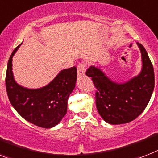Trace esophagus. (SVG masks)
I'll use <instances>...</instances> for the list:
<instances>
[{"mask_svg": "<svg viewBox=\"0 0 158 158\" xmlns=\"http://www.w3.org/2000/svg\"><path fill=\"white\" fill-rule=\"evenodd\" d=\"M86 65L84 63H79L77 67V72H78V76H83L85 75Z\"/></svg>", "mask_w": 158, "mask_h": 158, "instance_id": "34e87169", "label": "esophagus"}]
</instances>
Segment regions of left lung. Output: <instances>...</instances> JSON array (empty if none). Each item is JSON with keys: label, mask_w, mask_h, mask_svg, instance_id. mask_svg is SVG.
Instances as JSON below:
<instances>
[{"label": "left lung", "mask_w": 158, "mask_h": 158, "mask_svg": "<svg viewBox=\"0 0 158 158\" xmlns=\"http://www.w3.org/2000/svg\"><path fill=\"white\" fill-rule=\"evenodd\" d=\"M138 44L142 54L140 74L130 81L118 84L108 79L101 70L90 66L86 75L97 89L96 106L102 118L110 124H123L141 114L148 104L155 83L154 70L147 51Z\"/></svg>", "instance_id": "obj_1"}]
</instances>
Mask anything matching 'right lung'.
<instances>
[{
    "label": "right lung",
    "mask_w": 158,
    "mask_h": 158,
    "mask_svg": "<svg viewBox=\"0 0 158 158\" xmlns=\"http://www.w3.org/2000/svg\"><path fill=\"white\" fill-rule=\"evenodd\" d=\"M19 47L13 51L7 65L6 87L9 100L25 120L40 127H52L67 112L68 97L75 87L77 68L73 66L61 70L44 88H23L15 81L12 72V57Z\"/></svg>",
    "instance_id": "obj_1"
}]
</instances>
